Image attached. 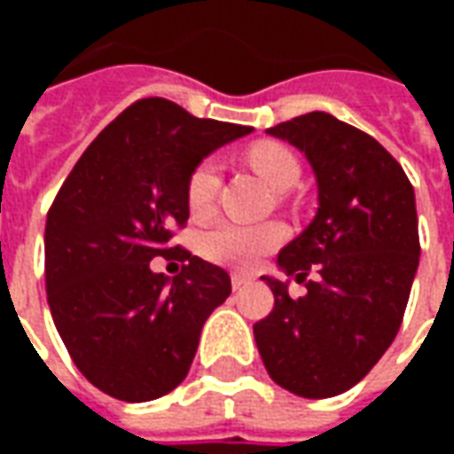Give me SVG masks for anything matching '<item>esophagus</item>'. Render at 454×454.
<instances>
[{"instance_id":"esophagus-1","label":"esophagus","mask_w":454,"mask_h":454,"mask_svg":"<svg viewBox=\"0 0 454 454\" xmlns=\"http://www.w3.org/2000/svg\"><path fill=\"white\" fill-rule=\"evenodd\" d=\"M246 285H250V277H246V275H231V286H233V289H243V286Z\"/></svg>"}]
</instances>
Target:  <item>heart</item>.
Masks as SVG:
<instances>
[{"label": "heart", "mask_w": 454, "mask_h": 454, "mask_svg": "<svg viewBox=\"0 0 454 454\" xmlns=\"http://www.w3.org/2000/svg\"><path fill=\"white\" fill-rule=\"evenodd\" d=\"M246 162L257 177L267 182L275 192H289L301 177V165L292 150L277 140H257L246 150ZM218 165L214 160H204L192 169L187 179V204L192 216L204 218L214 211L216 204ZM285 238V231L277 223H218L201 238V255L216 265L233 270H250L260 262V257L272 253Z\"/></svg>", "instance_id": "heart-1"}]
</instances>
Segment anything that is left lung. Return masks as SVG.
Returning a JSON list of instances; mask_svg holds the SVG:
<instances>
[{
  "label": "left lung",
  "instance_id": "left-lung-1",
  "mask_svg": "<svg viewBox=\"0 0 454 454\" xmlns=\"http://www.w3.org/2000/svg\"><path fill=\"white\" fill-rule=\"evenodd\" d=\"M267 133L306 155L318 211L277 257L306 294L292 299L289 282L262 277L275 309L253 325L257 350L279 387L328 399L355 387L399 333L420 257L416 194L377 140L331 114H304Z\"/></svg>",
  "mask_w": 454,
  "mask_h": 454
}]
</instances>
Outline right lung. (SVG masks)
<instances>
[{
    "label": "right lung",
    "mask_w": 454,
    "mask_h": 454,
    "mask_svg": "<svg viewBox=\"0 0 454 454\" xmlns=\"http://www.w3.org/2000/svg\"><path fill=\"white\" fill-rule=\"evenodd\" d=\"M250 130L148 97L92 140L58 192L45 221L48 306L77 370L114 399L140 403L175 389L231 294L226 270L169 240L189 218L192 169ZM158 254L183 270L153 273Z\"/></svg>",
    "instance_id": "obj_1"
}]
</instances>
